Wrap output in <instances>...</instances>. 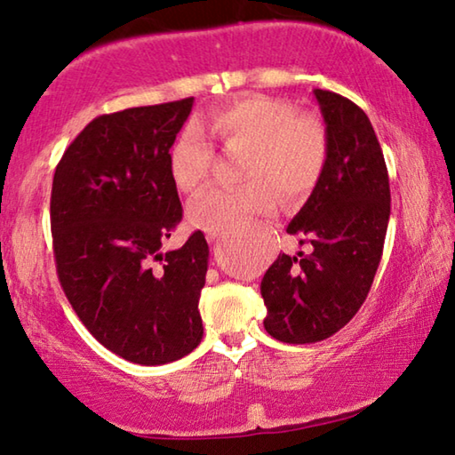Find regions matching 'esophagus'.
<instances>
[{
  "instance_id": "esophagus-1",
  "label": "esophagus",
  "mask_w": 455,
  "mask_h": 455,
  "mask_svg": "<svg viewBox=\"0 0 455 455\" xmlns=\"http://www.w3.org/2000/svg\"><path fill=\"white\" fill-rule=\"evenodd\" d=\"M217 238V230H206V241H214Z\"/></svg>"
}]
</instances>
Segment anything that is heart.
<instances>
[{"label": "heart", "mask_w": 455, "mask_h": 455, "mask_svg": "<svg viewBox=\"0 0 455 455\" xmlns=\"http://www.w3.org/2000/svg\"><path fill=\"white\" fill-rule=\"evenodd\" d=\"M184 132L171 150V179L184 195L209 182L217 142L225 152H249L243 188H211L192 200L190 220L200 228L227 230L271 214L279 196L299 203L317 187L329 158L325 124L297 114L289 100L249 96L222 106Z\"/></svg>", "instance_id": "1"}]
</instances>
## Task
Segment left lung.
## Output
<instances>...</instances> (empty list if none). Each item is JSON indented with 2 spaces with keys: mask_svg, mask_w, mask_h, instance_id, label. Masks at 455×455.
Instances as JSON below:
<instances>
[{
  "mask_svg": "<svg viewBox=\"0 0 455 455\" xmlns=\"http://www.w3.org/2000/svg\"><path fill=\"white\" fill-rule=\"evenodd\" d=\"M327 124L329 158L317 187L287 227L311 255H279L260 281L267 333L317 343L355 317L383 255L391 195L379 140L351 100L315 90Z\"/></svg>",
  "mask_w": 455,
  "mask_h": 455,
  "instance_id": "left-lung-1",
  "label": "left lung"
}]
</instances>
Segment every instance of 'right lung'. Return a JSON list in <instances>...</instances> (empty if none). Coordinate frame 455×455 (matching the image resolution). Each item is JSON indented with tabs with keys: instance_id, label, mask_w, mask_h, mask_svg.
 Listing matches in <instances>:
<instances>
[{
	"instance_id": "obj_1",
	"label": "right lung",
	"mask_w": 455,
	"mask_h": 455,
	"mask_svg": "<svg viewBox=\"0 0 455 455\" xmlns=\"http://www.w3.org/2000/svg\"><path fill=\"white\" fill-rule=\"evenodd\" d=\"M192 102L102 114L74 138L53 174L61 289L106 349L140 365L171 363L203 339L206 238L196 230L180 249L160 251L182 220L168 160Z\"/></svg>"
}]
</instances>
